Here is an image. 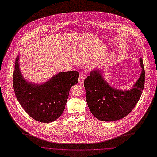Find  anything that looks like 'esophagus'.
<instances>
[{"label": "esophagus", "instance_id": "obj_1", "mask_svg": "<svg viewBox=\"0 0 157 157\" xmlns=\"http://www.w3.org/2000/svg\"><path fill=\"white\" fill-rule=\"evenodd\" d=\"M84 78L82 75H80L79 77V82L81 84H82L83 82H84Z\"/></svg>", "mask_w": 157, "mask_h": 157}]
</instances>
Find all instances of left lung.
<instances>
[{"label": "left lung", "mask_w": 157, "mask_h": 157, "mask_svg": "<svg viewBox=\"0 0 157 157\" xmlns=\"http://www.w3.org/2000/svg\"><path fill=\"white\" fill-rule=\"evenodd\" d=\"M141 73L131 89L121 90L112 87L103 77L101 69H93L85 79L86 99L91 113L103 121L120 120L129 114L138 102L145 84L143 60L140 58Z\"/></svg>", "instance_id": "left-lung-1"}]
</instances>
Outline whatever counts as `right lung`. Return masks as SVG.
<instances>
[{
	"label": "right lung",
	"instance_id": "add662e5",
	"mask_svg": "<svg viewBox=\"0 0 157 157\" xmlns=\"http://www.w3.org/2000/svg\"><path fill=\"white\" fill-rule=\"evenodd\" d=\"M77 71L61 72L40 84L27 81L21 73L19 55L13 74L14 92L20 105L35 120L48 123L63 114L71 88L78 82Z\"/></svg>",
	"mask_w": 157,
	"mask_h": 157
}]
</instances>
